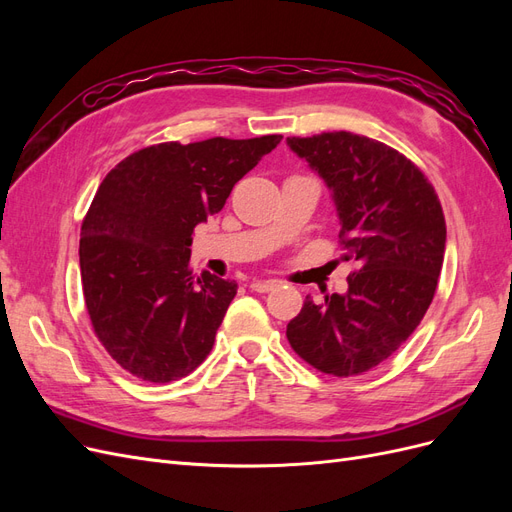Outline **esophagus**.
<instances>
[{
  "mask_svg": "<svg viewBox=\"0 0 512 512\" xmlns=\"http://www.w3.org/2000/svg\"><path fill=\"white\" fill-rule=\"evenodd\" d=\"M275 286H277L275 280H256V282L250 284V288H252L254 292H269V290H273Z\"/></svg>",
  "mask_w": 512,
  "mask_h": 512,
  "instance_id": "obj_1",
  "label": "esophagus"
}]
</instances>
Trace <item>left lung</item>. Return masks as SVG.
Returning <instances> with one entry per match:
<instances>
[{"label": "left lung", "mask_w": 512, "mask_h": 512, "mask_svg": "<svg viewBox=\"0 0 512 512\" xmlns=\"http://www.w3.org/2000/svg\"><path fill=\"white\" fill-rule=\"evenodd\" d=\"M288 147L329 185L339 215L348 292L305 297L286 337L322 374L380 365L421 324L442 271L446 224L436 190L404 153L352 132L290 136Z\"/></svg>", "instance_id": "8db88e82"}]
</instances>
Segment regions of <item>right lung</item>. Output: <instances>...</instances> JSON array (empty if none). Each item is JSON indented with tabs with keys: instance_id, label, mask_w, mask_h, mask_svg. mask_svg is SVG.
Returning <instances> with one entry per match:
<instances>
[{
	"instance_id": "add662e5",
	"label": "right lung",
	"mask_w": 512,
	"mask_h": 512,
	"mask_svg": "<svg viewBox=\"0 0 512 512\" xmlns=\"http://www.w3.org/2000/svg\"><path fill=\"white\" fill-rule=\"evenodd\" d=\"M280 141L151 145L100 183L81 226L83 297L100 344L132 376L164 384L207 359L237 284L192 273V232Z\"/></svg>"
}]
</instances>
